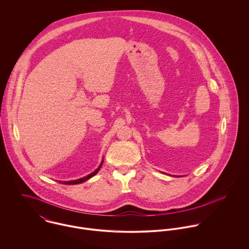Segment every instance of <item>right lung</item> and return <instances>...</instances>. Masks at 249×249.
Listing matches in <instances>:
<instances>
[{
  "instance_id": "1",
  "label": "right lung",
  "mask_w": 249,
  "mask_h": 249,
  "mask_svg": "<svg viewBox=\"0 0 249 249\" xmlns=\"http://www.w3.org/2000/svg\"><path fill=\"white\" fill-rule=\"evenodd\" d=\"M103 162H104V160L102 161V163H101V165L99 166V168L96 170V171H94L92 174H90V175H88L87 177H84V178H79V179H76V180H71V181H64V182H59V183H62V184H66V185H74V184H79V183H82V182H85L86 180H88V179H90L91 178H93L99 171H100V169L102 168V165H103Z\"/></svg>"
}]
</instances>
